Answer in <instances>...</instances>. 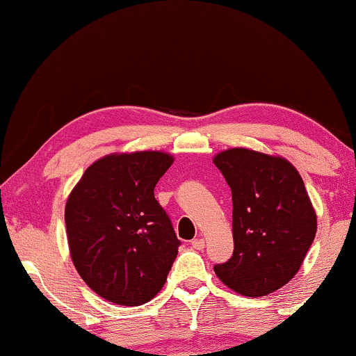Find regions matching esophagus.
Instances as JSON below:
<instances>
[{
    "instance_id": "1",
    "label": "esophagus",
    "mask_w": 356,
    "mask_h": 356,
    "mask_svg": "<svg viewBox=\"0 0 356 356\" xmlns=\"http://www.w3.org/2000/svg\"><path fill=\"white\" fill-rule=\"evenodd\" d=\"M191 246L194 250H204V246H206V243H204L202 238H196V240L191 241Z\"/></svg>"
}]
</instances>
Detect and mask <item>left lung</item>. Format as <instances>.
<instances>
[{
    "mask_svg": "<svg viewBox=\"0 0 356 356\" xmlns=\"http://www.w3.org/2000/svg\"><path fill=\"white\" fill-rule=\"evenodd\" d=\"M232 189L233 256L213 270L228 289L266 296L300 270L316 236V212L290 162L235 147L213 157Z\"/></svg>",
    "mask_w": 356,
    "mask_h": 356,
    "instance_id": "1",
    "label": "left lung"
}]
</instances>
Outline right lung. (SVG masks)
Here are the masks:
<instances>
[{"label": "right lung", "instance_id": "add662e5", "mask_svg": "<svg viewBox=\"0 0 356 356\" xmlns=\"http://www.w3.org/2000/svg\"><path fill=\"white\" fill-rule=\"evenodd\" d=\"M172 163V155L157 150L106 155L67 197L71 259L82 280L111 303H147L177 259L181 241L154 196Z\"/></svg>", "mask_w": 356, "mask_h": 356}]
</instances>
